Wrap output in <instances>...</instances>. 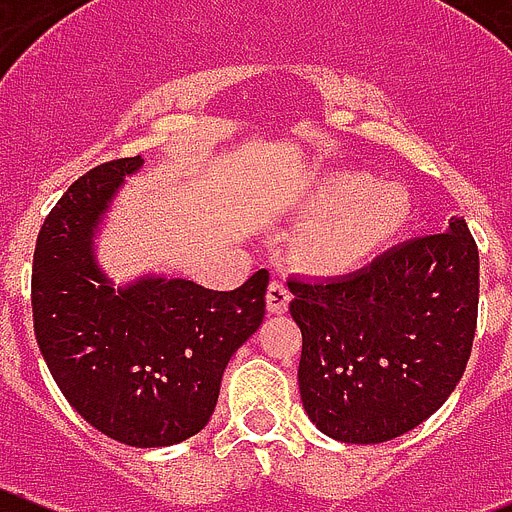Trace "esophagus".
Returning <instances> with one entry per match:
<instances>
[{"label":"esophagus","instance_id":"obj_1","mask_svg":"<svg viewBox=\"0 0 512 512\" xmlns=\"http://www.w3.org/2000/svg\"><path fill=\"white\" fill-rule=\"evenodd\" d=\"M288 303H290L288 285H285L283 278H275L273 283H270V288H267V308H270V313H283L285 308H288Z\"/></svg>","mask_w":512,"mask_h":512}]
</instances>
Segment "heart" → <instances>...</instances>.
<instances>
[{"label": "heart", "instance_id": "1", "mask_svg": "<svg viewBox=\"0 0 512 512\" xmlns=\"http://www.w3.org/2000/svg\"><path fill=\"white\" fill-rule=\"evenodd\" d=\"M316 214L301 234L303 260L324 273H347L370 260L411 222V193L398 183H377L370 173H331L308 196Z\"/></svg>", "mask_w": 512, "mask_h": 512}]
</instances>
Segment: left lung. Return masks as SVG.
Segmentation results:
<instances>
[{
  "mask_svg": "<svg viewBox=\"0 0 512 512\" xmlns=\"http://www.w3.org/2000/svg\"><path fill=\"white\" fill-rule=\"evenodd\" d=\"M303 336L298 388L319 431L380 444L439 411L477 329L480 252L464 219L342 278H290Z\"/></svg>",
  "mask_w": 512,
  "mask_h": 512,
  "instance_id": "obj_1",
  "label": "left lung"
}]
</instances>
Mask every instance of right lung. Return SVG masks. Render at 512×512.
Listing matches in <instances>:
<instances>
[{"mask_svg":"<svg viewBox=\"0 0 512 512\" xmlns=\"http://www.w3.org/2000/svg\"><path fill=\"white\" fill-rule=\"evenodd\" d=\"M140 155L91 168L40 227L32 257V324L61 393L96 431L127 446L199 434L224 367L265 319L267 270L237 290L145 278L114 290L91 234Z\"/></svg>","mask_w":512,"mask_h":512,"instance_id":"right-lung-1","label":"right lung"}]
</instances>
